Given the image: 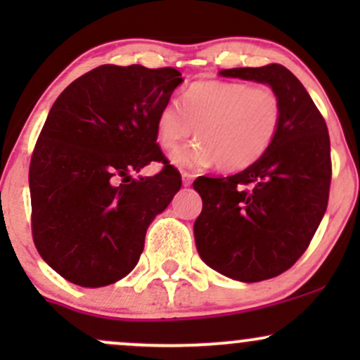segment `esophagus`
I'll return each instance as SVG.
<instances>
[{
  "label": "esophagus",
  "mask_w": 360,
  "mask_h": 360,
  "mask_svg": "<svg viewBox=\"0 0 360 360\" xmlns=\"http://www.w3.org/2000/svg\"><path fill=\"white\" fill-rule=\"evenodd\" d=\"M181 177H183V186H186V188H188V186H191V183H193V174H191V172L183 171V172H181Z\"/></svg>",
  "instance_id": "obj_1"
}]
</instances>
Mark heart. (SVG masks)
Listing matches in <instances>:
<instances>
[{"label":"heart","mask_w":360,"mask_h":360,"mask_svg":"<svg viewBox=\"0 0 360 360\" xmlns=\"http://www.w3.org/2000/svg\"><path fill=\"white\" fill-rule=\"evenodd\" d=\"M283 105L269 86L235 81H200L184 91L181 105L169 101L155 120V137L174 150L194 134L193 146L172 154L177 167L217 164L225 172L254 166L278 137Z\"/></svg>","instance_id":"1"}]
</instances>
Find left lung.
Here are the masks:
<instances>
[{"label":"left lung","instance_id":"left-lung-1","mask_svg":"<svg viewBox=\"0 0 360 360\" xmlns=\"http://www.w3.org/2000/svg\"><path fill=\"white\" fill-rule=\"evenodd\" d=\"M223 77L262 82L278 93V137L254 166L229 177L200 176L194 221L200 257L226 278L259 283L283 274L308 249L328 205V128L298 77L281 64L235 68Z\"/></svg>","mask_w":360,"mask_h":360}]
</instances>
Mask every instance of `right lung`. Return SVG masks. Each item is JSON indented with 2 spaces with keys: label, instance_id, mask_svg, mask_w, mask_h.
<instances>
[{
  "label": "right lung",
  "instance_id": "add662e5",
  "mask_svg": "<svg viewBox=\"0 0 360 360\" xmlns=\"http://www.w3.org/2000/svg\"><path fill=\"white\" fill-rule=\"evenodd\" d=\"M183 81L172 68L106 64L52 105L28 174L32 233L40 257L69 283L101 288L125 278L148 225L181 189L155 143V120ZM154 160L165 164L159 175L131 177Z\"/></svg>",
  "mask_w": 360,
  "mask_h": 360
}]
</instances>
